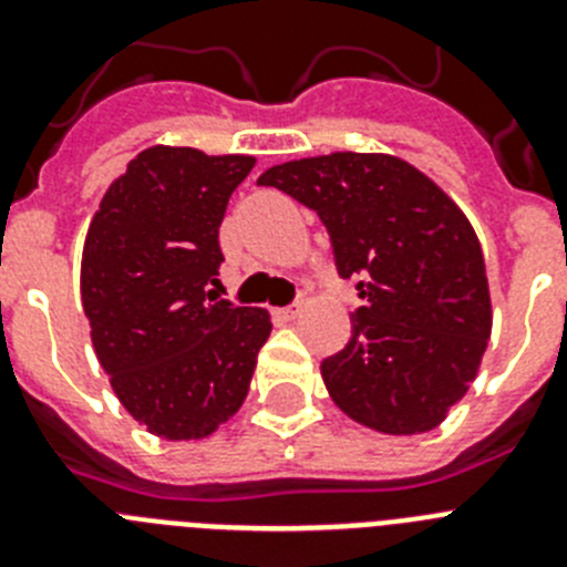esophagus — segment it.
Returning <instances> with one entry per match:
<instances>
[{
    "mask_svg": "<svg viewBox=\"0 0 567 567\" xmlns=\"http://www.w3.org/2000/svg\"><path fill=\"white\" fill-rule=\"evenodd\" d=\"M303 312V307H300V303H292V307H280V309H275V318L278 320H284V323H289V320H295L298 318V315Z\"/></svg>",
    "mask_w": 567,
    "mask_h": 567,
    "instance_id": "esophagus-1",
    "label": "esophagus"
}]
</instances>
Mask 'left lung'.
I'll return each mask as SVG.
<instances>
[{
  "mask_svg": "<svg viewBox=\"0 0 567 567\" xmlns=\"http://www.w3.org/2000/svg\"><path fill=\"white\" fill-rule=\"evenodd\" d=\"M258 184L315 209L338 272L360 278L352 338L320 363L334 405L380 434L437 429L477 378L491 338L483 247L463 209L389 153L295 158Z\"/></svg>",
  "mask_w": 567,
  "mask_h": 567,
  "instance_id": "1",
  "label": "left lung"
}]
</instances>
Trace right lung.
<instances>
[{"label": "right lung", "instance_id": "right-lung-1", "mask_svg": "<svg viewBox=\"0 0 567 567\" xmlns=\"http://www.w3.org/2000/svg\"><path fill=\"white\" fill-rule=\"evenodd\" d=\"M252 155L142 150L99 204L82 252L90 340L130 417L162 440H204L249 392L267 309L218 300V227Z\"/></svg>", "mask_w": 567, "mask_h": 567}]
</instances>
